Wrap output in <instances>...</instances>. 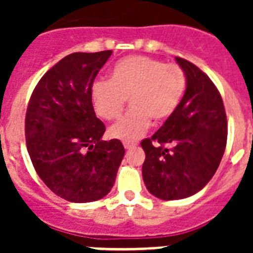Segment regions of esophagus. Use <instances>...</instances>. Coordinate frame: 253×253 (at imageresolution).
Masks as SVG:
<instances>
[{"label":"esophagus","mask_w":253,"mask_h":253,"mask_svg":"<svg viewBox=\"0 0 253 253\" xmlns=\"http://www.w3.org/2000/svg\"><path fill=\"white\" fill-rule=\"evenodd\" d=\"M123 144H124L125 149H131V148H134V147H137V143H135V142H128V140L123 142Z\"/></svg>","instance_id":"1"}]
</instances>
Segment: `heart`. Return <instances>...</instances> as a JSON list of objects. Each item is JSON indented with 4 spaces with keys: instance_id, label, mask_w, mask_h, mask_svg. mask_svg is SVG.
Segmentation results:
<instances>
[{
    "instance_id": "b5f03b06",
    "label": "heart",
    "mask_w": 253,
    "mask_h": 253,
    "mask_svg": "<svg viewBox=\"0 0 253 253\" xmlns=\"http://www.w3.org/2000/svg\"><path fill=\"white\" fill-rule=\"evenodd\" d=\"M186 88V76L177 64L143 55L124 58L114 66L110 80L92 86L95 111L105 120L122 115L126 99L130 111L109 129L110 137L135 140L154 123H162L175 113Z\"/></svg>"
}]
</instances>
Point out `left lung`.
Here are the masks:
<instances>
[{"mask_svg": "<svg viewBox=\"0 0 253 253\" xmlns=\"http://www.w3.org/2000/svg\"><path fill=\"white\" fill-rule=\"evenodd\" d=\"M186 90L175 113L142 140L146 153L143 181L162 200H178L199 193L211 180L227 144V115L222 96L209 77L180 57Z\"/></svg>", "mask_w": 253, "mask_h": 253, "instance_id": "1", "label": "left lung"}]
</instances>
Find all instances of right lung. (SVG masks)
Masks as SVG:
<instances>
[{
	"mask_svg": "<svg viewBox=\"0 0 253 253\" xmlns=\"http://www.w3.org/2000/svg\"><path fill=\"white\" fill-rule=\"evenodd\" d=\"M111 50L72 53L42 77L25 118L26 147L44 184L71 203L110 193L125 149L102 140L105 125L92 106V84Z\"/></svg>",
	"mask_w": 253,
	"mask_h": 253,
	"instance_id": "obj_1",
	"label": "right lung"
}]
</instances>
